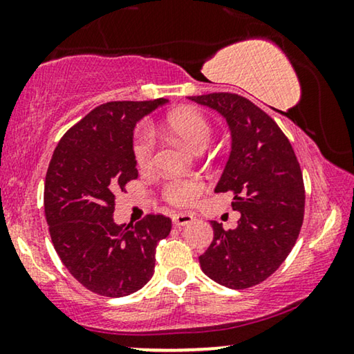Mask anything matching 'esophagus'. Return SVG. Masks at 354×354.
<instances>
[{
    "mask_svg": "<svg viewBox=\"0 0 354 354\" xmlns=\"http://www.w3.org/2000/svg\"><path fill=\"white\" fill-rule=\"evenodd\" d=\"M193 221H195V217H193V214H188V212H178V214L172 216L174 225H178V227L192 224Z\"/></svg>",
    "mask_w": 354,
    "mask_h": 354,
    "instance_id": "34e87169",
    "label": "esophagus"
}]
</instances>
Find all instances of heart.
Instances as JSON below:
<instances>
[{"mask_svg": "<svg viewBox=\"0 0 354 354\" xmlns=\"http://www.w3.org/2000/svg\"><path fill=\"white\" fill-rule=\"evenodd\" d=\"M167 132L180 138L193 151H203L211 142L212 127L209 119L195 109H176L169 113L164 122ZM158 138L154 130L148 124H142L135 130L132 151L137 166L142 171H148L156 162ZM203 190L201 182L192 178L174 177L162 185V198L174 206H188L195 203Z\"/></svg>", "mask_w": 354, "mask_h": 354, "instance_id": "1", "label": "heart"}]
</instances>
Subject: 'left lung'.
Wrapping results in <instances>:
<instances>
[{
    "instance_id": "1",
    "label": "left lung",
    "mask_w": 354,
    "mask_h": 354,
    "mask_svg": "<svg viewBox=\"0 0 354 354\" xmlns=\"http://www.w3.org/2000/svg\"><path fill=\"white\" fill-rule=\"evenodd\" d=\"M224 115L232 151L216 193L230 192L241 217L234 230L212 221L209 248L200 256L207 277L243 290L270 277L297 243L304 217L301 167L277 122L245 96H188Z\"/></svg>"
}]
</instances>
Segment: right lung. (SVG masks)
Wrapping results in <instances>:
<instances>
[{
  "mask_svg": "<svg viewBox=\"0 0 354 354\" xmlns=\"http://www.w3.org/2000/svg\"><path fill=\"white\" fill-rule=\"evenodd\" d=\"M167 100L111 101L71 127L53 153L45 178V216L62 264L90 292L119 298L153 277L156 246L171 232L162 214L132 225L113 219L115 193L138 177L133 129Z\"/></svg>",
  "mask_w": 354,
  "mask_h": 354,
  "instance_id": "obj_1",
  "label": "right lung"
}]
</instances>
